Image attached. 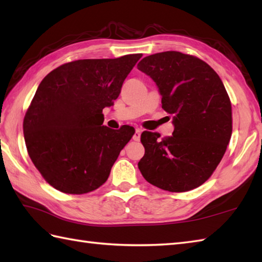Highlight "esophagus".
<instances>
[{
    "label": "esophagus",
    "mask_w": 262,
    "mask_h": 262,
    "mask_svg": "<svg viewBox=\"0 0 262 262\" xmlns=\"http://www.w3.org/2000/svg\"><path fill=\"white\" fill-rule=\"evenodd\" d=\"M141 133H142L141 129H136V130H135V134L133 135V140L136 141V142L140 141V140H141Z\"/></svg>",
    "instance_id": "1"
}]
</instances>
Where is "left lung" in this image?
I'll use <instances>...</instances> for the list:
<instances>
[{
  "mask_svg": "<svg viewBox=\"0 0 262 262\" xmlns=\"http://www.w3.org/2000/svg\"><path fill=\"white\" fill-rule=\"evenodd\" d=\"M137 69L159 88L162 108L173 115L172 136L143 132L145 154L138 169L147 182L172 192L189 191L213 174L232 135V107L223 82L191 55L163 52L144 57Z\"/></svg>",
  "mask_w": 262,
  "mask_h": 262,
  "instance_id": "left-lung-1",
  "label": "left lung"
}]
</instances>
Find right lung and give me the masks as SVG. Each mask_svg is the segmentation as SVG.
I'll return each mask as SVG.
<instances>
[{
    "label": "right lung",
    "mask_w": 262,
    "mask_h": 262,
    "mask_svg": "<svg viewBox=\"0 0 262 262\" xmlns=\"http://www.w3.org/2000/svg\"><path fill=\"white\" fill-rule=\"evenodd\" d=\"M142 54L79 59L47 74L24 119L28 154L49 185L65 193L96 190L135 133L103 124L102 109L114 104Z\"/></svg>",
    "instance_id": "add662e5"
}]
</instances>
